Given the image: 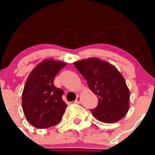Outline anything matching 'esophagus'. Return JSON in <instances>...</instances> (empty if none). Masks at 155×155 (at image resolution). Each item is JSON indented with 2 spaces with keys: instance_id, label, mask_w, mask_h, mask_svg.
<instances>
[{
  "instance_id": "34e87169",
  "label": "esophagus",
  "mask_w": 155,
  "mask_h": 155,
  "mask_svg": "<svg viewBox=\"0 0 155 155\" xmlns=\"http://www.w3.org/2000/svg\"><path fill=\"white\" fill-rule=\"evenodd\" d=\"M75 104H80L81 103V98H80V95H77V97H76V99L75 100Z\"/></svg>"
}]
</instances>
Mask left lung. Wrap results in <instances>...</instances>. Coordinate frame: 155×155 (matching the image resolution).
I'll use <instances>...</instances> for the list:
<instances>
[{"label": "left lung", "mask_w": 155, "mask_h": 155, "mask_svg": "<svg viewBox=\"0 0 155 155\" xmlns=\"http://www.w3.org/2000/svg\"><path fill=\"white\" fill-rule=\"evenodd\" d=\"M98 97V106L91 110L93 116L112 123L125 116L129 109L130 91L122 74L114 66L98 59L88 58L74 63Z\"/></svg>", "instance_id": "8db88e82"}]
</instances>
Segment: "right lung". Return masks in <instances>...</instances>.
I'll use <instances>...</instances> for the list:
<instances>
[{
  "mask_svg": "<svg viewBox=\"0 0 155 155\" xmlns=\"http://www.w3.org/2000/svg\"><path fill=\"white\" fill-rule=\"evenodd\" d=\"M66 63L47 59L31 71L22 93V107L26 119L36 128H48L60 123L67 104L62 89L54 85V79Z\"/></svg>",
  "mask_w": 155,
  "mask_h": 155,
  "instance_id": "1",
  "label": "right lung"
}]
</instances>
